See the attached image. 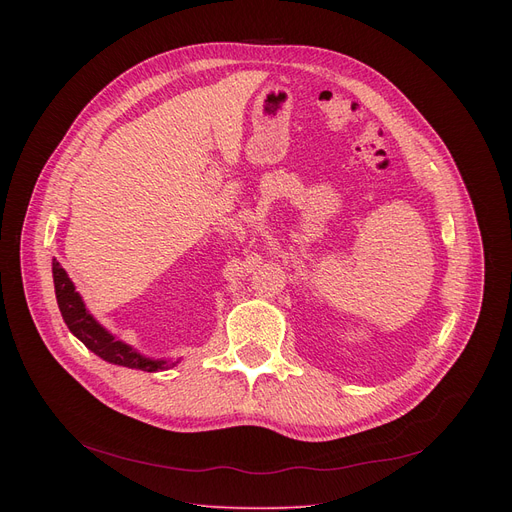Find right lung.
<instances>
[{
	"label": "right lung",
	"mask_w": 512,
	"mask_h": 512,
	"mask_svg": "<svg viewBox=\"0 0 512 512\" xmlns=\"http://www.w3.org/2000/svg\"><path fill=\"white\" fill-rule=\"evenodd\" d=\"M51 274H53V286H56V299L60 313L66 321L68 330L83 342L89 351H93L97 357H101L107 363L122 365L128 369H141V371H159L174 367L176 363L164 361V359H149L116 336L107 332L99 321L87 311L83 297L76 292L72 280L68 278L66 270L60 265V261H51Z\"/></svg>",
	"instance_id": "obj_1"
}]
</instances>
